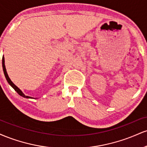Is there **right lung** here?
<instances>
[{
  "mask_svg": "<svg viewBox=\"0 0 147 147\" xmlns=\"http://www.w3.org/2000/svg\"><path fill=\"white\" fill-rule=\"evenodd\" d=\"M2 64H3V72H4V75H5V78L7 79V81L8 84H9L10 86H11V87L13 88L14 89L15 91H16V92L19 95L22 96L23 97H25V98H28V99H36V98H34V97H29V96H27L25 95L24 93H23V92H22V90L21 89H19L16 86L15 84L13 83L11 81V79H9V76L7 75V70H6V68H5V58H4V56L3 57V60H2Z\"/></svg>",
  "mask_w": 147,
  "mask_h": 147,
  "instance_id": "1",
  "label": "right lung"
}]
</instances>
